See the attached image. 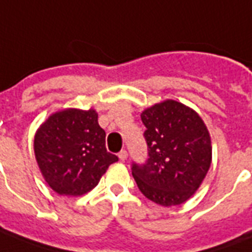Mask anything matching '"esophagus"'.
I'll use <instances>...</instances> for the list:
<instances>
[{"label":"esophagus","mask_w":252,"mask_h":252,"mask_svg":"<svg viewBox=\"0 0 252 252\" xmlns=\"http://www.w3.org/2000/svg\"><path fill=\"white\" fill-rule=\"evenodd\" d=\"M126 158H128V154H126V150H123L119 152V159L121 160V161H124V160H126Z\"/></svg>","instance_id":"obj_1"}]
</instances>
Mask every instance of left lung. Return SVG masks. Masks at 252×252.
<instances>
[{"mask_svg":"<svg viewBox=\"0 0 252 252\" xmlns=\"http://www.w3.org/2000/svg\"><path fill=\"white\" fill-rule=\"evenodd\" d=\"M141 121L148 160L132 164L136 184L156 204L179 206L196 192L210 169L208 129L196 112L175 100L144 109Z\"/></svg>","mask_w":252,"mask_h":252,"instance_id":"left-lung-1","label":"left lung"}]
</instances>
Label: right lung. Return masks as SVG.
<instances>
[{"label": "right lung", "mask_w": 252, "mask_h": 252, "mask_svg": "<svg viewBox=\"0 0 252 252\" xmlns=\"http://www.w3.org/2000/svg\"><path fill=\"white\" fill-rule=\"evenodd\" d=\"M94 109L56 112L34 135L37 164L49 187L66 196H80L97 186L119 158L105 148V131Z\"/></svg>", "instance_id": "right-lung-1"}]
</instances>
